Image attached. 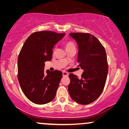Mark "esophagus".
<instances>
[{
	"label": "esophagus",
	"instance_id": "1",
	"mask_svg": "<svg viewBox=\"0 0 129 129\" xmlns=\"http://www.w3.org/2000/svg\"><path fill=\"white\" fill-rule=\"evenodd\" d=\"M63 76H68L69 74L66 72H63Z\"/></svg>",
	"mask_w": 129,
	"mask_h": 129
}]
</instances>
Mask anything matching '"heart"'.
Instances as JSON below:
<instances>
[{
    "label": "heart",
    "instance_id": "obj_1",
    "mask_svg": "<svg viewBox=\"0 0 129 129\" xmlns=\"http://www.w3.org/2000/svg\"><path fill=\"white\" fill-rule=\"evenodd\" d=\"M72 47H75V45H74V43L71 41L67 42L66 44H65V47H66V49H68Z\"/></svg>",
    "mask_w": 129,
    "mask_h": 129
}]
</instances>
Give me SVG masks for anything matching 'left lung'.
Wrapping results in <instances>:
<instances>
[{
	"mask_svg": "<svg viewBox=\"0 0 129 129\" xmlns=\"http://www.w3.org/2000/svg\"><path fill=\"white\" fill-rule=\"evenodd\" d=\"M78 45V66L84 70L82 77L69 74V93L74 101L88 105L96 100L105 87L108 73L106 50L96 37L89 33H71Z\"/></svg>",
	"mask_w": 129,
	"mask_h": 129,
	"instance_id": "obj_1",
	"label": "left lung"
}]
</instances>
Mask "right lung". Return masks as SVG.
<instances>
[{"label":"right lung","mask_w":129,"mask_h":129,"mask_svg":"<svg viewBox=\"0 0 129 129\" xmlns=\"http://www.w3.org/2000/svg\"><path fill=\"white\" fill-rule=\"evenodd\" d=\"M65 35L52 31H36L28 37L17 59L18 80L26 98L37 105L52 101L62 72H44L45 62L50 61L53 48Z\"/></svg>","instance_id":"add662e5"}]
</instances>
